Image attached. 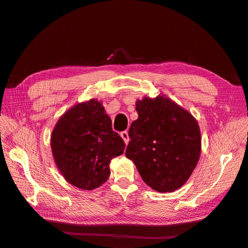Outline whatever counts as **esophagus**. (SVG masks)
<instances>
[{"label":"esophagus","instance_id":"1","mask_svg":"<svg viewBox=\"0 0 248 248\" xmlns=\"http://www.w3.org/2000/svg\"><path fill=\"white\" fill-rule=\"evenodd\" d=\"M120 134H121V138L124 140L125 144H126V145L128 144V141H129V136H128V132H127V131H122V132L120 133Z\"/></svg>","mask_w":248,"mask_h":248}]
</instances>
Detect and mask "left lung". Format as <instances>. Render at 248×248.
<instances>
[{
    "mask_svg": "<svg viewBox=\"0 0 248 248\" xmlns=\"http://www.w3.org/2000/svg\"><path fill=\"white\" fill-rule=\"evenodd\" d=\"M125 155L144 182L158 192L183 186L201 154V131L190 112L164 95L138 100Z\"/></svg>",
    "mask_w": 248,
    "mask_h": 248,
    "instance_id": "obj_1",
    "label": "left lung"
}]
</instances>
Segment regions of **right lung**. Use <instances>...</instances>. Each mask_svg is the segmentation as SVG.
Instances as JSON below:
<instances>
[{
	"label": "right lung",
	"mask_w": 248,
	"mask_h": 248,
	"mask_svg": "<svg viewBox=\"0 0 248 248\" xmlns=\"http://www.w3.org/2000/svg\"><path fill=\"white\" fill-rule=\"evenodd\" d=\"M60 172L71 185L92 190L107 182L109 162L123 154L125 144L96 99L78 103L59 119L50 138Z\"/></svg>",
	"instance_id": "1"
}]
</instances>
